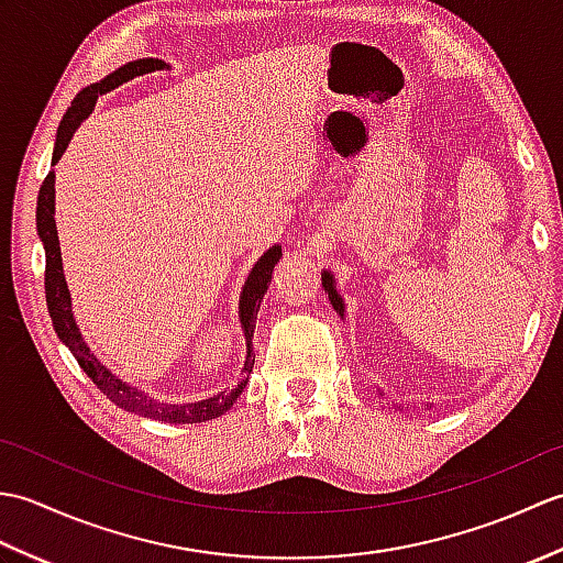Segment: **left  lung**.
I'll use <instances>...</instances> for the list:
<instances>
[{
    "instance_id": "1",
    "label": "left lung",
    "mask_w": 563,
    "mask_h": 563,
    "mask_svg": "<svg viewBox=\"0 0 563 563\" xmlns=\"http://www.w3.org/2000/svg\"><path fill=\"white\" fill-rule=\"evenodd\" d=\"M324 288L329 290V300H331V305H333V309H336V312L343 317V302H341V297H339V292L333 290V280H331V275L329 273H324Z\"/></svg>"
}]
</instances>
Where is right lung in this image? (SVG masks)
<instances>
[{"instance_id":"right-lung-1","label":"right lung","mask_w":563,"mask_h":563,"mask_svg":"<svg viewBox=\"0 0 563 563\" xmlns=\"http://www.w3.org/2000/svg\"><path fill=\"white\" fill-rule=\"evenodd\" d=\"M162 67L164 65L159 63V59H152V57L135 59V63H128L125 67L115 69L113 75L79 91L75 101H71V106L67 109V113L63 115V121H59L53 164L63 157V152L67 150L77 125L91 113L93 103H97V99H99V93L111 91L118 87V84H123L137 75H147V71L162 69ZM53 212H55V174L51 172L45 176V181L41 184L38 208H35V224H38L41 242L45 246V302H47V312H51L53 327L57 331L59 341H63L71 351V355L77 357L79 367L89 375L93 385H97L115 406H121V409L140 413L145 418H154V421H164V423H202V421H212V418L222 416L224 411H230L239 394L244 391L246 379L251 375V367H254V345H251V336H254V321H256L263 295H266L268 285H271V273L275 268V263H278L283 256L280 246L268 249L266 254L258 258V263L254 266V271H251L249 280L244 285V292H242V305H239V312H242V327L246 333V363L242 369L244 379L239 382L232 391H222V394H218V397L202 399L198 404H159L152 397H147V394L128 387L125 382H121L113 373H109V369H106L97 361V355L87 349V343L81 341V333L75 324V317H71L69 292H67L65 275H63V258H59V244H57V230H55Z\"/></svg>"}]
</instances>
